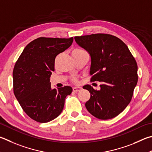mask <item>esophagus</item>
Instances as JSON below:
<instances>
[{
	"label": "esophagus",
	"instance_id": "obj_1",
	"mask_svg": "<svg viewBox=\"0 0 152 152\" xmlns=\"http://www.w3.org/2000/svg\"><path fill=\"white\" fill-rule=\"evenodd\" d=\"M72 89H73V91L74 92H79V91H80L82 90V88L77 86V87H74Z\"/></svg>",
	"mask_w": 152,
	"mask_h": 152
}]
</instances>
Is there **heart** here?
Here are the masks:
<instances>
[{
  "label": "heart",
  "mask_w": 152,
  "mask_h": 152,
  "mask_svg": "<svg viewBox=\"0 0 152 152\" xmlns=\"http://www.w3.org/2000/svg\"><path fill=\"white\" fill-rule=\"evenodd\" d=\"M86 52L84 50L80 49V48H75L74 50H73L72 52V56H77V55H79V54H81L82 53H84Z\"/></svg>",
  "instance_id": "b5f03b06"
}]
</instances>
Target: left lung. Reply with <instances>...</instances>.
Listing matches in <instances>:
<instances>
[{"label":"left lung","mask_w":152,"mask_h":152,"mask_svg":"<svg viewBox=\"0 0 152 152\" xmlns=\"http://www.w3.org/2000/svg\"><path fill=\"white\" fill-rule=\"evenodd\" d=\"M91 57L90 81H99L100 90L84 86L90 93L85 104L91 114L100 120L112 119L130 102L137 84V65L126 45L111 34H94L74 37Z\"/></svg>","instance_id":"8db88e82"}]
</instances>
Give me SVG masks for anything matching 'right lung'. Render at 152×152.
<instances>
[{
	"instance_id": "add662e5",
	"label": "right lung",
	"mask_w": 152,
	"mask_h": 152,
	"mask_svg": "<svg viewBox=\"0 0 152 152\" xmlns=\"http://www.w3.org/2000/svg\"><path fill=\"white\" fill-rule=\"evenodd\" d=\"M70 38L40 37L24 48L12 73L13 90L24 112L32 120L46 123L61 114L70 86L52 89L50 77L56 56L71 46Z\"/></svg>"
}]
</instances>
